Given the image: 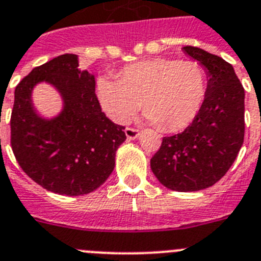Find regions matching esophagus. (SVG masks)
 I'll list each match as a JSON object with an SVG mask.
<instances>
[{"label": "esophagus", "instance_id": "34e87169", "mask_svg": "<svg viewBox=\"0 0 261 261\" xmlns=\"http://www.w3.org/2000/svg\"><path fill=\"white\" fill-rule=\"evenodd\" d=\"M125 134L126 136H127L128 140H134L139 136V130H136V128H133V127H126Z\"/></svg>", "mask_w": 261, "mask_h": 261}]
</instances>
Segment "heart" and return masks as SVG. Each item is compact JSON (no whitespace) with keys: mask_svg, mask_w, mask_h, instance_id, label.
<instances>
[{"mask_svg":"<svg viewBox=\"0 0 261 261\" xmlns=\"http://www.w3.org/2000/svg\"><path fill=\"white\" fill-rule=\"evenodd\" d=\"M208 91V74L198 61L154 58L127 65L118 79L102 76L97 97L112 121L125 122L142 105L149 122L179 131L196 118Z\"/></svg>","mask_w":261,"mask_h":261,"instance_id":"b5f03b06","label":"heart"}]
</instances>
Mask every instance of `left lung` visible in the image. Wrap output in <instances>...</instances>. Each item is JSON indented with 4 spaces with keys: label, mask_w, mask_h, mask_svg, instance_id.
Wrapping results in <instances>:
<instances>
[{
    "label": "left lung",
    "mask_w": 261,
    "mask_h": 261,
    "mask_svg": "<svg viewBox=\"0 0 261 261\" xmlns=\"http://www.w3.org/2000/svg\"><path fill=\"white\" fill-rule=\"evenodd\" d=\"M208 74V91L196 118L182 133L163 138L151 159L161 185L178 192L199 191L221 179L243 144L245 90L233 66L196 46H183Z\"/></svg>",
    "instance_id": "obj_1"
}]
</instances>
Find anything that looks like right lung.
Segmentation results:
<instances>
[{
    "mask_svg": "<svg viewBox=\"0 0 261 261\" xmlns=\"http://www.w3.org/2000/svg\"><path fill=\"white\" fill-rule=\"evenodd\" d=\"M76 55H62L37 66L19 82L11 112V148L25 174L45 190L78 196L108 179L116 152L126 140L123 126L101 110L95 76L78 69ZM40 81L53 84L64 109L53 120L36 113L31 95Z\"/></svg>",
    "mask_w": 261,
    "mask_h": 261,
    "instance_id": "add662e5",
    "label": "right lung"
}]
</instances>
